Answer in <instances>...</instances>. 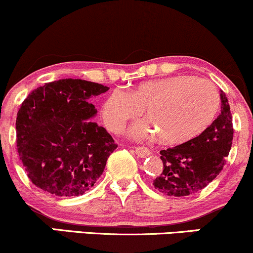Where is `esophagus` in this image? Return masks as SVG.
<instances>
[{
  "instance_id": "34e87169",
  "label": "esophagus",
  "mask_w": 253,
  "mask_h": 253,
  "mask_svg": "<svg viewBox=\"0 0 253 253\" xmlns=\"http://www.w3.org/2000/svg\"><path fill=\"white\" fill-rule=\"evenodd\" d=\"M135 155L139 157V158H146L151 155V151L147 149V147H143V146H139L135 147Z\"/></svg>"
}]
</instances>
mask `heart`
<instances>
[{
	"label": "heart",
	"mask_w": 253,
	"mask_h": 253,
	"mask_svg": "<svg viewBox=\"0 0 253 253\" xmlns=\"http://www.w3.org/2000/svg\"><path fill=\"white\" fill-rule=\"evenodd\" d=\"M219 107L213 84L179 75L141 83L130 92L114 89L103 102L102 118L108 129L120 133L145 108L147 119L130 127L132 138L143 140L157 132L165 143H182L207 128Z\"/></svg>",
	"instance_id": "1"
}]
</instances>
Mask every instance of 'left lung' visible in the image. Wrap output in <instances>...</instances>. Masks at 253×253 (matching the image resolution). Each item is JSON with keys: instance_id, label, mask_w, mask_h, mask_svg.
I'll list each match as a JSON object with an SVG mask.
<instances>
[{"instance_id": "8db88e82", "label": "left lung", "mask_w": 253, "mask_h": 253, "mask_svg": "<svg viewBox=\"0 0 253 253\" xmlns=\"http://www.w3.org/2000/svg\"><path fill=\"white\" fill-rule=\"evenodd\" d=\"M221 113L200 135L161 151L163 171L153 181L168 196H188L207 187L225 165L233 140L228 100L220 91Z\"/></svg>"}]
</instances>
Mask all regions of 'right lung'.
Segmentation results:
<instances>
[{
    "instance_id": "1",
    "label": "right lung",
    "mask_w": 253,
    "mask_h": 253,
    "mask_svg": "<svg viewBox=\"0 0 253 253\" xmlns=\"http://www.w3.org/2000/svg\"><path fill=\"white\" fill-rule=\"evenodd\" d=\"M84 80L45 83L30 92L16 118L17 152L34 185L56 196L83 195L102 175L118 147L92 119L89 102L108 91Z\"/></svg>"
}]
</instances>
